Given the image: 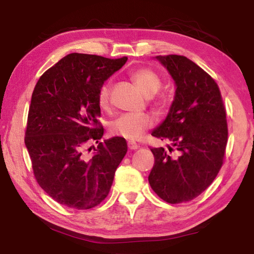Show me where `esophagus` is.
Returning <instances> with one entry per match:
<instances>
[{
    "label": "esophagus",
    "instance_id": "34e87169",
    "mask_svg": "<svg viewBox=\"0 0 254 254\" xmlns=\"http://www.w3.org/2000/svg\"><path fill=\"white\" fill-rule=\"evenodd\" d=\"M128 148L130 149V150H136V149H138V148H139V146H138V144H137L136 142H133V141H129V142H128Z\"/></svg>",
    "mask_w": 254,
    "mask_h": 254
}]
</instances>
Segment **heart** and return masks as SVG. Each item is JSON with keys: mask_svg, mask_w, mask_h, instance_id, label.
Returning <instances> with one entry per match:
<instances>
[{"mask_svg": "<svg viewBox=\"0 0 254 254\" xmlns=\"http://www.w3.org/2000/svg\"><path fill=\"white\" fill-rule=\"evenodd\" d=\"M130 79L142 94L147 97H152L157 94L161 87V77L149 68H139L130 74ZM111 83H104L98 91V105L102 110H107L111 104ZM153 126V120L147 114L142 115H131L126 114L114 121L111 125V131L113 134L123 137L129 140H137L148 129Z\"/></svg>", "mask_w": 254, "mask_h": 254, "instance_id": "obj_1", "label": "heart"}]
</instances>
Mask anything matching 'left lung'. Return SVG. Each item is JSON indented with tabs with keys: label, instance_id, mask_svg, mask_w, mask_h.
Wrapping results in <instances>:
<instances>
[{
	"label": "left lung",
	"instance_id": "obj_1",
	"mask_svg": "<svg viewBox=\"0 0 254 254\" xmlns=\"http://www.w3.org/2000/svg\"><path fill=\"white\" fill-rule=\"evenodd\" d=\"M175 83L174 100L165 120L152 131L178 150L170 156L152 148L154 165L149 184L160 198L180 204L197 197L218 174L228 139L226 110L219 87L207 72L184 56H157Z\"/></svg>",
	"mask_w": 254,
	"mask_h": 254
}]
</instances>
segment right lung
<instances>
[{"mask_svg": "<svg viewBox=\"0 0 254 254\" xmlns=\"http://www.w3.org/2000/svg\"><path fill=\"white\" fill-rule=\"evenodd\" d=\"M127 58L70 54L40 76L28 112L25 144L40 188L57 203L90 209L110 193L127 142L113 137L89 157L85 144L100 141L98 91Z\"/></svg>", "mask_w": 254, "mask_h": 254, "instance_id": "1", "label": "right lung"}]
</instances>
